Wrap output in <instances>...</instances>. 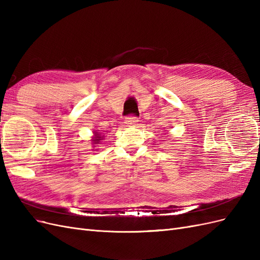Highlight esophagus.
Here are the masks:
<instances>
[{"mask_svg":"<svg viewBox=\"0 0 260 260\" xmlns=\"http://www.w3.org/2000/svg\"><path fill=\"white\" fill-rule=\"evenodd\" d=\"M138 118L137 117H128L125 118V121L124 123L128 125V127H133V125H136L138 123Z\"/></svg>","mask_w":260,"mask_h":260,"instance_id":"34e87169","label":"esophagus"}]
</instances>
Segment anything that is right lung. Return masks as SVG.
Segmentation results:
<instances>
[{"instance_id":"obj_1","label":"right lung","mask_w":260,"mask_h":260,"mask_svg":"<svg viewBox=\"0 0 260 260\" xmlns=\"http://www.w3.org/2000/svg\"><path fill=\"white\" fill-rule=\"evenodd\" d=\"M104 139V136H102L99 132V130H94L93 131V137L91 139V144L93 147H96L99 144H101V141ZM93 149H98V148H93Z\"/></svg>"}]
</instances>
